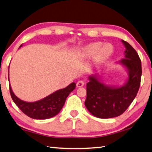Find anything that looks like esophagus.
Listing matches in <instances>:
<instances>
[{
	"instance_id": "1",
	"label": "esophagus",
	"mask_w": 152,
	"mask_h": 152,
	"mask_svg": "<svg viewBox=\"0 0 152 152\" xmlns=\"http://www.w3.org/2000/svg\"><path fill=\"white\" fill-rule=\"evenodd\" d=\"M84 84H85V83H84V81L79 80L78 82H77L76 86H77V87H82L84 85Z\"/></svg>"
}]
</instances>
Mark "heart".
<instances>
[{"label":"heart","mask_w":152,"mask_h":152,"mask_svg":"<svg viewBox=\"0 0 152 152\" xmlns=\"http://www.w3.org/2000/svg\"><path fill=\"white\" fill-rule=\"evenodd\" d=\"M100 42L92 43L86 46L82 50V53L86 58H91L96 54L95 61L99 64L107 60L112 55L113 48L109 43H107L102 46Z\"/></svg>","instance_id":"1"}]
</instances>
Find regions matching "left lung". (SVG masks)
Instances as JSON below:
<instances>
[{
    "instance_id": "left-lung-1",
    "label": "left lung",
    "mask_w": 152,
    "mask_h": 152,
    "mask_svg": "<svg viewBox=\"0 0 152 152\" xmlns=\"http://www.w3.org/2000/svg\"><path fill=\"white\" fill-rule=\"evenodd\" d=\"M126 48L121 63L129 70V79L124 86L112 88L105 86L94 76L86 84L85 106L94 116L108 119L123 114L137 94L141 77V62L138 53L129 43L122 40Z\"/></svg>"
}]
</instances>
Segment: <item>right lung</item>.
Segmentation results:
<instances>
[{
	"instance_id": "obj_1",
	"label": "right lung",
	"mask_w": 152,
	"mask_h": 152,
	"mask_svg": "<svg viewBox=\"0 0 152 152\" xmlns=\"http://www.w3.org/2000/svg\"><path fill=\"white\" fill-rule=\"evenodd\" d=\"M75 87L76 84L73 82L66 88L59 90L44 99L34 102L21 101L15 96L11 86H9V90L12 101L23 113L32 119H45L54 117L59 113L65 103L66 98Z\"/></svg>"
}]
</instances>
